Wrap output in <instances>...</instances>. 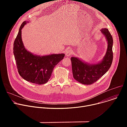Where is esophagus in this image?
Returning a JSON list of instances; mask_svg holds the SVG:
<instances>
[{
  "label": "esophagus",
  "instance_id": "1",
  "mask_svg": "<svg viewBox=\"0 0 127 127\" xmlns=\"http://www.w3.org/2000/svg\"><path fill=\"white\" fill-rule=\"evenodd\" d=\"M73 51H72V50L71 49H69V50H67L66 51L65 55L67 57H70L72 55V54H73Z\"/></svg>",
  "mask_w": 127,
  "mask_h": 127
}]
</instances>
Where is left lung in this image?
<instances>
[{
    "label": "left lung",
    "instance_id": "8db88e82",
    "mask_svg": "<svg viewBox=\"0 0 127 127\" xmlns=\"http://www.w3.org/2000/svg\"><path fill=\"white\" fill-rule=\"evenodd\" d=\"M100 31L107 42L106 52L102 60L95 64H90L76 57L71 58L73 77L82 84L89 85L96 82L111 66L113 59V37L108 29L104 28Z\"/></svg>",
    "mask_w": 127,
    "mask_h": 127
}]
</instances>
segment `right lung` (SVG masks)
<instances>
[{"label": "right lung", "mask_w": 127, "mask_h": 127, "mask_svg": "<svg viewBox=\"0 0 127 127\" xmlns=\"http://www.w3.org/2000/svg\"><path fill=\"white\" fill-rule=\"evenodd\" d=\"M29 21L23 23L13 44V54L18 72L25 80L37 84H43L51 77L54 68L65 56V54H53L40 56L34 55L25 47L22 39V30Z\"/></svg>", "instance_id": "right-lung-1"}]
</instances>
